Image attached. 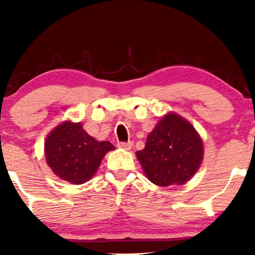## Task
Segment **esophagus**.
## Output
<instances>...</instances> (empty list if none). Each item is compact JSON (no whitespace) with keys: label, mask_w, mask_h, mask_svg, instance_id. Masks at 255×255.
Listing matches in <instances>:
<instances>
[{"label":"esophagus","mask_w":255,"mask_h":255,"mask_svg":"<svg viewBox=\"0 0 255 255\" xmlns=\"http://www.w3.org/2000/svg\"><path fill=\"white\" fill-rule=\"evenodd\" d=\"M131 145H133V142H131V141H127V142L120 141V142H118L119 147L124 148V150H129V148H131Z\"/></svg>","instance_id":"1"}]
</instances>
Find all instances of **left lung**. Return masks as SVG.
Segmentation results:
<instances>
[{
    "label": "left lung",
    "mask_w": 255,
    "mask_h": 255,
    "mask_svg": "<svg viewBox=\"0 0 255 255\" xmlns=\"http://www.w3.org/2000/svg\"><path fill=\"white\" fill-rule=\"evenodd\" d=\"M203 141L188 121L168 114L147 135L136 157L151 182L160 187L183 184L203 160Z\"/></svg>",
    "instance_id": "left-lung-1"
}]
</instances>
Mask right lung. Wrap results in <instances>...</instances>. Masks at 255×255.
Masks as SVG:
<instances>
[{
    "instance_id": "right-lung-1",
    "label": "right lung",
    "mask_w": 255,
    "mask_h": 255,
    "mask_svg": "<svg viewBox=\"0 0 255 255\" xmlns=\"http://www.w3.org/2000/svg\"><path fill=\"white\" fill-rule=\"evenodd\" d=\"M114 148L109 141H97L89 135L83 125L66 121L46 137L45 157L58 177L81 184L95 175L107 152Z\"/></svg>"
}]
</instances>
